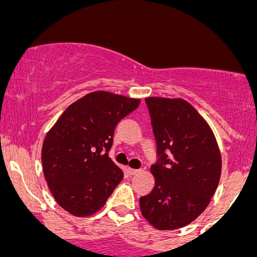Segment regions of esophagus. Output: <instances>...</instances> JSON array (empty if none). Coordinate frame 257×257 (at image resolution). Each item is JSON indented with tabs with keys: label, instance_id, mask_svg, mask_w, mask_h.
Segmentation results:
<instances>
[{
	"label": "esophagus",
	"instance_id": "1",
	"mask_svg": "<svg viewBox=\"0 0 257 257\" xmlns=\"http://www.w3.org/2000/svg\"><path fill=\"white\" fill-rule=\"evenodd\" d=\"M139 172H140V169H133V168H128V169H126V173H128L129 175H137Z\"/></svg>",
	"mask_w": 257,
	"mask_h": 257
}]
</instances>
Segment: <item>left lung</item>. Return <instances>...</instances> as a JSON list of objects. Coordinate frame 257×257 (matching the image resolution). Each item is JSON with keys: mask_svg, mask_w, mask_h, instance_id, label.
<instances>
[{"mask_svg": "<svg viewBox=\"0 0 257 257\" xmlns=\"http://www.w3.org/2000/svg\"><path fill=\"white\" fill-rule=\"evenodd\" d=\"M157 144L151 166L156 184L140 198L144 217L158 229L192 222L208 206L221 175V156L210 126L182 99L146 98Z\"/></svg>", "mask_w": 257, "mask_h": 257, "instance_id": "1", "label": "left lung"}]
</instances>
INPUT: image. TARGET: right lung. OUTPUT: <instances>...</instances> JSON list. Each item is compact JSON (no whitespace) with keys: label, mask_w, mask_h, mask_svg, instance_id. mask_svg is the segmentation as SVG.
Returning <instances> with one entry per match:
<instances>
[{"label":"right lung","mask_w":257,"mask_h":257,"mask_svg":"<svg viewBox=\"0 0 257 257\" xmlns=\"http://www.w3.org/2000/svg\"><path fill=\"white\" fill-rule=\"evenodd\" d=\"M140 104L93 91L71 104L47 133L42 146L46 181L58 204L75 216L101 209L123 172L108 157L114 128Z\"/></svg>","instance_id":"1"}]
</instances>
